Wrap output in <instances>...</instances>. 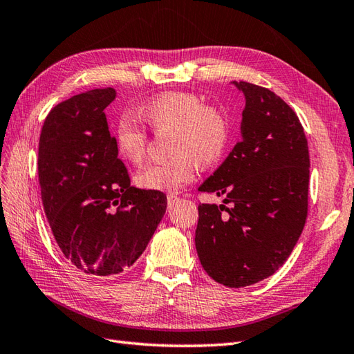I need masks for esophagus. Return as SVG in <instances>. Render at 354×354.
<instances>
[{
  "instance_id": "1",
  "label": "esophagus",
  "mask_w": 354,
  "mask_h": 354,
  "mask_svg": "<svg viewBox=\"0 0 354 354\" xmlns=\"http://www.w3.org/2000/svg\"><path fill=\"white\" fill-rule=\"evenodd\" d=\"M167 201H168V207H172V206H174V204L178 201V197H176V195L169 194V195H167Z\"/></svg>"
}]
</instances>
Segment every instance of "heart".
I'll list each match as a JSON object with an SVG mask.
<instances>
[{"instance_id": "heart-1", "label": "heart", "mask_w": 354, "mask_h": 354, "mask_svg": "<svg viewBox=\"0 0 354 354\" xmlns=\"http://www.w3.org/2000/svg\"><path fill=\"white\" fill-rule=\"evenodd\" d=\"M144 122L154 131H171V159L150 163L138 171L135 182L147 191L177 194L191 183L197 162L210 165L223 156L229 140L230 122L219 106L204 103L192 92H168L153 98L140 111ZM148 135L135 118L124 115L115 129L118 154L131 163L144 159Z\"/></svg>"}]
</instances>
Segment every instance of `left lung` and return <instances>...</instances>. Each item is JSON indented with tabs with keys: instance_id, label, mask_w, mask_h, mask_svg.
<instances>
[{
	"instance_id": "8db88e82",
	"label": "left lung",
	"mask_w": 354,
	"mask_h": 354,
	"mask_svg": "<svg viewBox=\"0 0 354 354\" xmlns=\"http://www.w3.org/2000/svg\"><path fill=\"white\" fill-rule=\"evenodd\" d=\"M242 139L198 189L225 195L200 204L195 247L204 271L229 288L272 276L308 218L309 150L295 112L270 89L239 82Z\"/></svg>"
}]
</instances>
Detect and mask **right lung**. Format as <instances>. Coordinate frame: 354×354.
Returning a JSON list of instances; mask_svg holds the SVG:
<instances>
[{"label": "right lung", "instance_id": "1", "mask_svg": "<svg viewBox=\"0 0 354 354\" xmlns=\"http://www.w3.org/2000/svg\"><path fill=\"white\" fill-rule=\"evenodd\" d=\"M113 88L53 107L39 139L37 174L46 219L68 261L91 277L129 271L167 210V195L130 186L106 107Z\"/></svg>", "mask_w": 354, "mask_h": 354}]
</instances>
